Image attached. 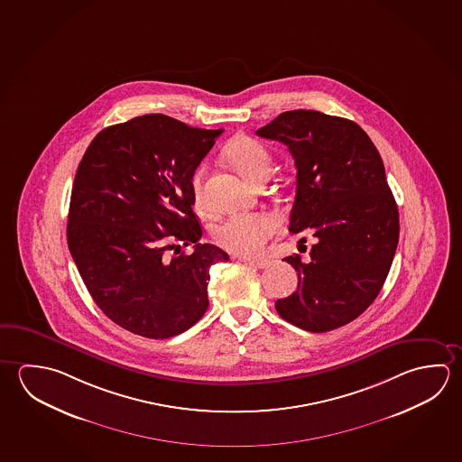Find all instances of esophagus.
Listing matches in <instances>:
<instances>
[{
    "label": "esophagus",
    "instance_id": "obj_1",
    "mask_svg": "<svg viewBox=\"0 0 462 462\" xmlns=\"http://www.w3.org/2000/svg\"><path fill=\"white\" fill-rule=\"evenodd\" d=\"M245 263H248L250 266L258 267V269H264L269 266V261L267 259H243Z\"/></svg>",
    "mask_w": 462,
    "mask_h": 462
}]
</instances>
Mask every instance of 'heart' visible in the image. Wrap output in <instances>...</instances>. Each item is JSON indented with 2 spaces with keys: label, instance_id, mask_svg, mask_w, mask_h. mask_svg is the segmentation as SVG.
<instances>
[{
  "label": "heart",
  "instance_id": "obj_1",
  "mask_svg": "<svg viewBox=\"0 0 462 462\" xmlns=\"http://www.w3.org/2000/svg\"><path fill=\"white\" fill-rule=\"evenodd\" d=\"M228 162L235 171L242 173L250 181L266 177L273 171V155L263 143L250 136H238L227 146L226 151ZM208 165L203 163L196 169L191 177V191L198 208H204V177ZM279 219L273 214L256 212L243 214L236 212L228 216L214 230L216 242L222 248L238 254V256H256L264 250L267 240L277 232Z\"/></svg>",
  "mask_w": 462,
  "mask_h": 462
}]
</instances>
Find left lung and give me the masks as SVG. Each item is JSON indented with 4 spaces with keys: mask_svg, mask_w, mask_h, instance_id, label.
Returning <instances> with one entry per match:
<instances>
[{
    "mask_svg": "<svg viewBox=\"0 0 462 462\" xmlns=\"http://www.w3.org/2000/svg\"><path fill=\"white\" fill-rule=\"evenodd\" d=\"M256 134L289 147L297 169L289 232L316 238L308 263L283 259L299 287L275 310L300 329L332 331L372 305L396 253L399 212L380 152L356 123L315 110L283 112Z\"/></svg>",
    "mask_w": 462,
    "mask_h": 462,
    "instance_id": "left-lung-1",
    "label": "left lung"
}]
</instances>
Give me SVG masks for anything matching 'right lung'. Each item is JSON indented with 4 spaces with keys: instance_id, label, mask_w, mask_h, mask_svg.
<instances>
[{
    "instance_id": "add662e5",
    "label": "right lung",
    "mask_w": 462,
    "mask_h": 462,
    "mask_svg": "<svg viewBox=\"0 0 462 462\" xmlns=\"http://www.w3.org/2000/svg\"><path fill=\"white\" fill-rule=\"evenodd\" d=\"M222 131L143 115L100 131L82 157L68 246L97 307L126 331L167 339L208 310L209 267L228 254L199 243L191 177ZM180 242L196 251L169 259Z\"/></svg>"
}]
</instances>
